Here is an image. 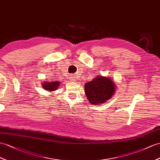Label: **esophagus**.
<instances>
[{"instance_id": "esophagus-1", "label": "esophagus", "mask_w": 160, "mask_h": 160, "mask_svg": "<svg viewBox=\"0 0 160 160\" xmlns=\"http://www.w3.org/2000/svg\"><path fill=\"white\" fill-rule=\"evenodd\" d=\"M75 79H75V76H74V75H71V81H76Z\"/></svg>"}]
</instances>
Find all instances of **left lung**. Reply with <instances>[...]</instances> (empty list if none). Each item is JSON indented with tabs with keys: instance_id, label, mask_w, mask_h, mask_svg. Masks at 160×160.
<instances>
[{
	"instance_id": "obj_1",
	"label": "left lung",
	"mask_w": 160,
	"mask_h": 160,
	"mask_svg": "<svg viewBox=\"0 0 160 160\" xmlns=\"http://www.w3.org/2000/svg\"><path fill=\"white\" fill-rule=\"evenodd\" d=\"M115 83L110 77L98 75L85 84L88 102L93 105L102 104L111 99L116 92Z\"/></svg>"
}]
</instances>
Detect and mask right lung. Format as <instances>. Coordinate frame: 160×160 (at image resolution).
Returning a JSON list of instances; mask_svg holds the SVG:
<instances>
[{
  "label": "right lung",
  "mask_w": 160,
  "mask_h": 160,
  "mask_svg": "<svg viewBox=\"0 0 160 160\" xmlns=\"http://www.w3.org/2000/svg\"><path fill=\"white\" fill-rule=\"evenodd\" d=\"M60 83L59 81H44L42 83V88L45 90L48 91L50 92H53L58 89V87H59Z\"/></svg>",
  "instance_id": "1"
}]
</instances>
